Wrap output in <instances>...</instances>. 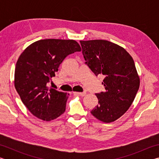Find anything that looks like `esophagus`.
I'll return each mask as SVG.
<instances>
[{"label":"esophagus","instance_id":"34e87169","mask_svg":"<svg viewBox=\"0 0 159 159\" xmlns=\"http://www.w3.org/2000/svg\"><path fill=\"white\" fill-rule=\"evenodd\" d=\"M75 95H79V96H82V97H83V96H85V95H86V93L85 92H83V93H79V92H74V93Z\"/></svg>","mask_w":159,"mask_h":159}]
</instances>
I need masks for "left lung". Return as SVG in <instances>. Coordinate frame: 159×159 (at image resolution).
<instances>
[{
    "mask_svg": "<svg viewBox=\"0 0 159 159\" xmlns=\"http://www.w3.org/2000/svg\"><path fill=\"white\" fill-rule=\"evenodd\" d=\"M85 64L96 76L103 74L105 91L97 93L98 104L90 111L104 123L114 121L130 108L139 87L133 57L124 48L106 40L80 41Z\"/></svg>",
    "mask_w": 159,
    "mask_h": 159,
    "instance_id": "obj_1",
    "label": "left lung"
}]
</instances>
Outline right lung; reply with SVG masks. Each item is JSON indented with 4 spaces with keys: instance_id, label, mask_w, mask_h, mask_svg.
<instances>
[{
    "instance_id": "obj_1",
    "label": "right lung",
    "mask_w": 159,
    "mask_h": 159,
    "mask_svg": "<svg viewBox=\"0 0 159 159\" xmlns=\"http://www.w3.org/2000/svg\"><path fill=\"white\" fill-rule=\"evenodd\" d=\"M81 48L74 40L44 39L33 43L21 54L15 70V87L23 104L35 116L46 121L66 109L69 94L48 87L61 63Z\"/></svg>"
}]
</instances>
